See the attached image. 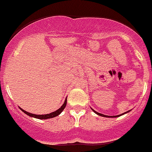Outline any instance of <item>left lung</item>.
Returning a JSON list of instances; mask_svg holds the SVG:
<instances>
[{
    "label": "left lung",
    "instance_id": "1",
    "mask_svg": "<svg viewBox=\"0 0 152 152\" xmlns=\"http://www.w3.org/2000/svg\"><path fill=\"white\" fill-rule=\"evenodd\" d=\"M92 110H93V109H92ZM93 112H94V113H96V114H97V115H100V116H103V117H108V118H111V116H108V115H103V114H101V113H97V112H96V111H95V110H93ZM124 113H123V114H121V115H124ZM121 115H115V116H113H113H112V118H115V117H119V116H120Z\"/></svg>",
    "mask_w": 152,
    "mask_h": 152
}]
</instances>
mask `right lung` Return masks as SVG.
Returning a JSON list of instances; mask_svg holds the SVG:
<instances>
[{
	"label": "right lung",
	"mask_w": 152,
	"mask_h": 152,
	"mask_svg": "<svg viewBox=\"0 0 152 152\" xmlns=\"http://www.w3.org/2000/svg\"><path fill=\"white\" fill-rule=\"evenodd\" d=\"M66 104H67V99H65V102H64L63 105L62 106V107H60V108L59 109V110H56L55 112H53V113H50V114H46V115H35V114H32V113H28V112L25 111V110H23V109L20 108L21 110H22L23 112L24 113H26V115H28L31 116V117H34V118H38V119H48V118H54L56 117V116L59 115V114H60L61 113H62V111H63V110L65 109V106H66Z\"/></svg>",
	"instance_id": "right-lung-1"
}]
</instances>
